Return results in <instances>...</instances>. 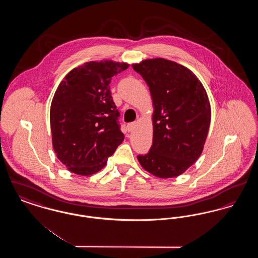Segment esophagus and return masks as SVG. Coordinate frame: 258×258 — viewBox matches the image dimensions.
Segmentation results:
<instances>
[{"label":"esophagus","instance_id":"esophagus-1","mask_svg":"<svg viewBox=\"0 0 258 258\" xmlns=\"http://www.w3.org/2000/svg\"><path fill=\"white\" fill-rule=\"evenodd\" d=\"M135 123H131L127 124V126H126V128H127V131L131 133V132H133L134 130H135Z\"/></svg>","mask_w":258,"mask_h":258}]
</instances>
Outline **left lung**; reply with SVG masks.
<instances>
[{
	"mask_svg": "<svg viewBox=\"0 0 258 258\" xmlns=\"http://www.w3.org/2000/svg\"><path fill=\"white\" fill-rule=\"evenodd\" d=\"M133 68L149 86L153 99V145L137 156L140 165L159 178H174L200 157L208 135L211 106L205 88L191 71L163 58Z\"/></svg>",
	"mask_w": 258,
	"mask_h": 258,
	"instance_id": "left-lung-1",
	"label": "left lung"
}]
</instances>
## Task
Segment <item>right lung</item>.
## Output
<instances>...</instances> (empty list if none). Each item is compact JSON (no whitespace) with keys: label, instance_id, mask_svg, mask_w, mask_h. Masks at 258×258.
I'll return each instance as SVG.
<instances>
[{"label":"right lung","instance_id":"right-lung-1","mask_svg":"<svg viewBox=\"0 0 258 258\" xmlns=\"http://www.w3.org/2000/svg\"><path fill=\"white\" fill-rule=\"evenodd\" d=\"M128 66L88 61L71 71L57 88L50 107L52 144L70 171L81 176L97 173L123 142L109 84Z\"/></svg>","mask_w":258,"mask_h":258}]
</instances>
